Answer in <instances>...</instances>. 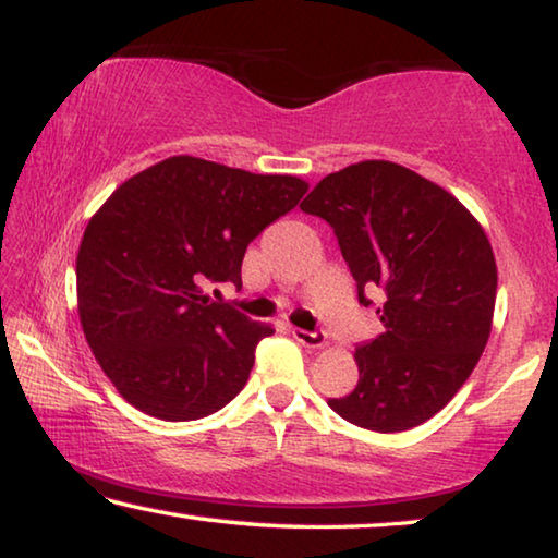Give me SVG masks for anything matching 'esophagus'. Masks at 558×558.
<instances>
[{"label": "esophagus", "instance_id": "obj_1", "mask_svg": "<svg viewBox=\"0 0 558 558\" xmlns=\"http://www.w3.org/2000/svg\"><path fill=\"white\" fill-rule=\"evenodd\" d=\"M291 337H294L299 344H304L308 349H322L327 347V337L324 331H306V329H291Z\"/></svg>", "mask_w": 558, "mask_h": 558}]
</instances>
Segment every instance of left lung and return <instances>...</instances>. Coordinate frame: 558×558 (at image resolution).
<instances>
[{
	"label": "left lung",
	"instance_id": "8db88e82",
	"mask_svg": "<svg viewBox=\"0 0 558 558\" xmlns=\"http://www.w3.org/2000/svg\"><path fill=\"white\" fill-rule=\"evenodd\" d=\"M302 211L333 229L359 304L381 296L384 333L356 347L359 384L329 407L381 434L424 424L464 387L492 333L496 262L482 225L439 184L381 159L324 177Z\"/></svg>",
	"mask_w": 558,
	"mask_h": 558
}]
</instances>
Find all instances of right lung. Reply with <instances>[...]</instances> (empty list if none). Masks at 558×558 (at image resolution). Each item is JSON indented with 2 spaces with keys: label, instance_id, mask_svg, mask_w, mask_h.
Masks as SVG:
<instances>
[{
  "label": "right lung",
  "instance_id": "right-lung-1",
  "mask_svg": "<svg viewBox=\"0 0 558 558\" xmlns=\"http://www.w3.org/2000/svg\"><path fill=\"white\" fill-rule=\"evenodd\" d=\"M308 184L199 157H169L101 204L76 254V304L101 372L144 414L192 422L244 389L269 324L209 302L242 287L246 246Z\"/></svg>",
  "mask_w": 558,
  "mask_h": 558
}]
</instances>
